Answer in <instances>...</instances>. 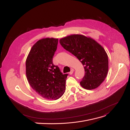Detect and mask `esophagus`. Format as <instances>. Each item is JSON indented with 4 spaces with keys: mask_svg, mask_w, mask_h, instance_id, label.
<instances>
[{
    "mask_svg": "<svg viewBox=\"0 0 130 130\" xmlns=\"http://www.w3.org/2000/svg\"><path fill=\"white\" fill-rule=\"evenodd\" d=\"M73 72H74V69H71V71H70V72L69 74H70V75H71V74H73Z\"/></svg>",
    "mask_w": 130,
    "mask_h": 130,
    "instance_id": "1",
    "label": "esophagus"
}]
</instances>
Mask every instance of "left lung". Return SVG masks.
<instances>
[{"label": "left lung", "mask_w": 130, "mask_h": 130, "mask_svg": "<svg viewBox=\"0 0 130 130\" xmlns=\"http://www.w3.org/2000/svg\"><path fill=\"white\" fill-rule=\"evenodd\" d=\"M59 42L84 67L85 76L80 82L81 86L87 90L98 87L105 80L108 72V56L104 48L91 38L80 35L66 37Z\"/></svg>", "instance_id": "obj_1"}]
</instances>
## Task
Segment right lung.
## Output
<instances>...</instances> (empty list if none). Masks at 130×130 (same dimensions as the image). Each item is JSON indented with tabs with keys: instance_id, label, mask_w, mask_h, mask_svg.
I'll list each match as a JSON object with an SVG mask.
<instances>
[{
	"instance_id": "right-lung-1",
	"label": "right lung",
	"mask_w": 130,
	"mask_h": 130,
	"mask_svg": "<svg viewBox=\"0 0 130 130\" xmlns=\"http://www.w3.org/2000/svg\"><path fill=\"white\" fill-rule=\"evenodd\" d=\"M58 39L45 38L33 46L26 61L27 80L36 92L43 98L56 100L63 95L68 74H62L53 63Z\"/></svg>"
}]
</instances>
